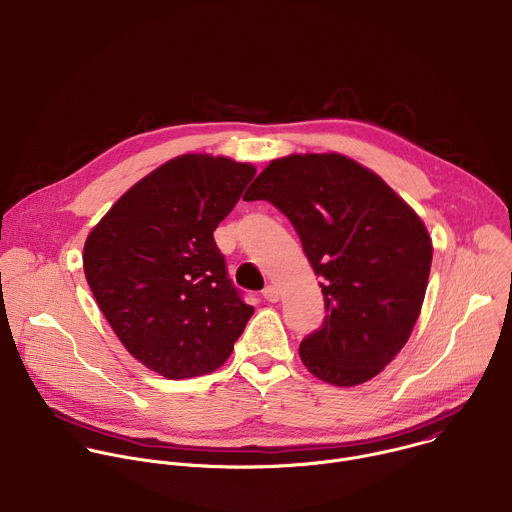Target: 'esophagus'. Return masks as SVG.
Masks as SVG:
<instances>
[{
	"mask_svg": "<svg viewBox=\"0 0 512 512\" xmlns=\"http://www.w3.org/2000/svg\"><path fill=\"white\" fill-rule=\"evenodd\" d=\"M279 295H281V291H279L277 285H267V287L263 289V297H265L269 303L279 301Z\"/></svg>",
	"mask_w": 512,
	"mask_h": 512,
	"instance_id": "1",
	"label": "esophagus"
}]
</instances>
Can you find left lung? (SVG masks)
<instances>
[{
  "mask_svg": "<svg viewBox=\"0 0 512 512\" xmlns=\"http://www.w3.org/2000/svg\"><path fill=\"white\" fill-rule=\"evenodd\" d=\"M243 199L277 207L323 279V323L299 344L305 368L342 388L378 376L422 309L432 239L420 217L370 168L335 152L271 160Z\"/></svg>",
  "mask_w": 512,
  "mask_h": 512,
  "instance_id": "obj_1",
  "label": "left lung"
}]
</instances>
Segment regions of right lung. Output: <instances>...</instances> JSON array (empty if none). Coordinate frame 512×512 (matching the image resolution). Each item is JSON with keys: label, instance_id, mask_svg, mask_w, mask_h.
<instances>
[{"label": "right lung", "instance_id": "obj_1", "mask_svg": "<svg viewBox=\"0 0 512 512\" xmlns=\"http://www.w3.org/2000/svg\"><path fill=\"white\" fill-rule=\"evenodd\" d=\"M253 177L247 162L177 156L126 191L86 239L98 307L124 348L168 380L221 368L255 311L213 237Z\"/></svg>", "mask_w": 512, "mask_h": 512}]
</instances>
